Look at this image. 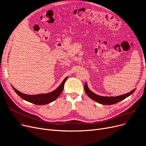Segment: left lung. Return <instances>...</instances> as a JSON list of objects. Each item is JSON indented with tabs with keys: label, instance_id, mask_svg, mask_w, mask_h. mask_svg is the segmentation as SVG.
Listing matches in <instances>:
<instances>
[{
	"label": "left lung",
	"instance_id": "obj_1",
	"mask_svg": "<svg viewBox=\"0 0 146 146\" xmlns=\"http://www.w3.org/2000/svg\"><path fill=\"white\" fill-rule=\"evenodd\" d=\"M135 90L136 88L129 93H127L126 94H124V95H120L118 96H99L96 95V94H95V93L92 92L90 89L88 88L87 82L85 84V86H84V90H85L87 95L90 97L92 100L104 105L114 104L117 102H120L121 101H123L125 98L130 96L131 94L135 92Z\"/></svg>",
	"mask_w": 146,
	"mask_h": 146
}]
</instances>
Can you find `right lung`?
<instances>
[{"label": "right lung", "instance_id": "1", "mask_svg": "<svg viewBox=\"0 0 146 146\" xmlns=\"http://www.w3.org/2000/svg\"><path fill=\"white\" fill-rule=\"evenodd\" d=\"M68 76L64 79V81L60 84V86L56 89L55 90L46 94H39L35 95H26L23 93L20 92L12 86L14 90L19 96L22 99L28 102H30L36 105H45L49 104V103L54 101L62 93L64 87V83L67 79Z\"/></svg>", "mask_w": 146, "mask_h": 146}]
</instances>
